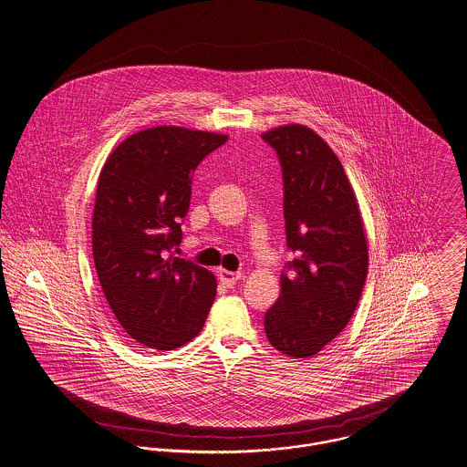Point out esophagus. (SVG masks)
Instances as JSON below:
<instances>
[{
    "instance_id": "1",
    "label": "esophagus",
    "mask_w": 467,
    "mask_h": 467,
    "mask_svg": "<svg viewBox=\"0 0 467 467\" xmlns=\"http://www.w3.org/2000/svg\"><path fill=\"white\" fill-rule=\"evenodd\" d=\"M217 276H219L221 284L226 285V287H234V285L237 284V280L243 278L241 273H232V271H226V269H219V271H217Z\"/></svg>"
}]
</instances>
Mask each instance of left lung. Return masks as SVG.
<instances>
[{
    "mask_svg": "<svg viewBox=\"0 0 467 467\" xmlns=\"http://www.w3.org/2000/svg\"><path fill=\"white\" fill-rule=\"evenodd\" d=\"M284 171L287 246L280 296L264 316L271 346L293 358L317 355L351 319L368 276V239L355 191L334 150L305 125L262 133Z\"/></svg>",
    "mask_w": 467,
    "mask_h": 467,
    "instance_id": "1",
    "label": "left lung"
}]
</instances>
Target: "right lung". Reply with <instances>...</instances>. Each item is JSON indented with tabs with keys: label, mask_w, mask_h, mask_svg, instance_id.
Returning a JSON list of instances; mask_svg holds the SVG:
<instances>
[{
	"label": "right lung",
	"mask_w": 467,
	"mask_h": 467,
	"mask_svg": "<svg viewBox=\"0 0 467 467\" xmlns=\"http://www.w3.org/2000/svg\"><path fill=\"white\" fill-rule=\"evenodd\" d=\"M228 135L153 127L127 137L105 161L92 213L96 273L131 339L171 351L194 339L215 297L209 269L172 256L191 203V174Z\"/></svg>",
	"instance_id": "add662e5"
}]
</instances>
